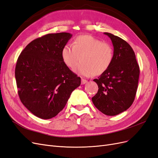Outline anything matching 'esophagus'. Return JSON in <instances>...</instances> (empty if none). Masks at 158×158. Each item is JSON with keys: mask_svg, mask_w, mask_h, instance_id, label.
I'll use <instances>...</instances> for the list:
<instances>
[{"mask_svg": "<svg viewBox=\"0 0 158 158\" xmlns=\"http://www.w3.org/2000/svg\"><path fill=\"white\" fill-rule=\"evenodd\" d=\"M87 82H88V80L82 78V84H85V83H87Z\"/></svg>", "mask_w": 158, "mask_h": 158, "instance_id": "esophagus-1", "label": "esophagus"}]
</instances>
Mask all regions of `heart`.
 Wrapping results in <instances>:
<instances>
[{"mask_svg":"<svg viewBox=\"0 0 158 158\" xmlns=\"http://www.w3.org/2000/svg\"><path fill=\"white\" fill-rule=\"evenodd\" d=\"M63 63L70 69L75 67L76 73L84 76L100 75L111 66L114 52L108 43L102 42L90 35H81L73 41V46L64 45L61 51Z\"/></svg>","mask_w":158,"mask_h":158,"instance_id":"heart-1","label":"heart"}]
</instances>
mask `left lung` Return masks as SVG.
Instances as JSON below:
<instances>
[{
  "instance_id": "obj_1",
  "label": "left lung",
  "mask_w": 158,
  "mask_h": 158,
  "mask_svg": "<svg viewBox=\"0 0 158 158\" xmlns=\"http://www.w3.org/2000/svg\"><path fill=\"white\" fill-rule=\"evenodd\" d=\"M114 47V58L109 69L94 81L98 93L92 98L99 111L114 116L126 111L135 98L140 68L131 45L121 37L105 32Z\"/></svg>"
}]
</instances>
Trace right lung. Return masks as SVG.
<instances>
[{
	"label": "right lung",
	"instance_id": "obj_1",
	"mask_svg": "<svg viewBox=\"0 0 158 158\" xmlns=\"http://www.w3.org/2000/svg\"><path fill=\"white\" fill-rule=\"evenodd\" d=\"M71 37L65 32L49 33L30 42L18 56L15 77L19 98L37 117H55L81 84L61 58Z\"/></svg>",
	"mask_w": 158,
	"mask_h": 158
}]
</instances>
